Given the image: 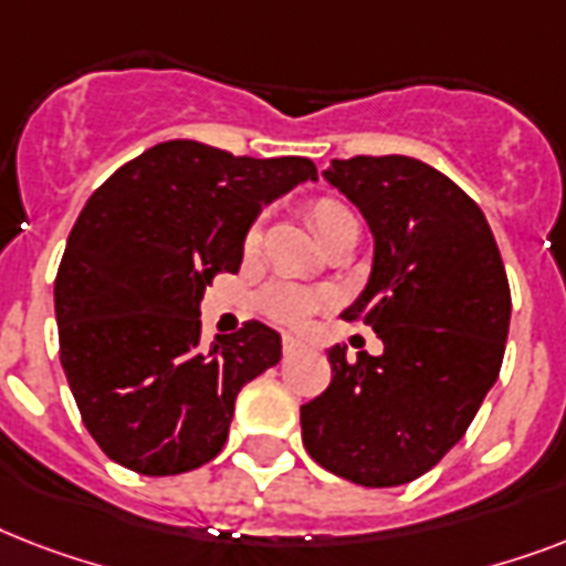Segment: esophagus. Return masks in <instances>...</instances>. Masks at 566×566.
Wrapping results in <instances>:
<instances>
[{"label": "esophagus", "instance_id": "obj_1", "mask_svg": "<svg viewBox=\"0 0 566 566\" xmlns=\"http://www.w3.org/2000/svg\"><path fill=\"white\" fill-rule=\"evenodd\" d=\"M302 349H305V344H302L300 337L284 335V340H282V353L284 355H296V353H302Z\"/></svg>", "mask_w": 566, "mask_h": 566}]
</instances>
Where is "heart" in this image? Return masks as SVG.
I'll use <instances>...</instances> for the list:
<instances>
[{
  "instance_id": "1",
  "label": "heart",
  "mask_w": 566,
  "mask_h": 566,
  "mask_svg": "<svg viewBox=\"0 0 566 566\" xmlns=\"http://www.w3.org/2000/svg\"><path fill=\"white\" fill-rule=\"evenodd\" d=\"M308 222L323 243L335 238V234L358 229L355 211L344 199H337V196H317V199H311ZM258 247H261V222H252L247 238H243V249H247V255H252ZM323 305H328V293L305 291V287H296V284H270L261 293V311L270 319H275V323H282V326H300V323H305Z\"/></svg>"
}]
</instances>
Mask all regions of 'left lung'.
<instances>
[{"label": "left lung", "instance_id": "8db88e82", "mask_svg": "<svg viewBox=\"0 0 566 566\" xmlns=\"http://www.w3.org/2000/svg\"><path fill=\"white\" fill-rule=\"evenodd\" d=\"M326 181L370 226V282L344 311L381 355L328 349L332 385L302 405V443L328 473L396 488L429 473L464 438L500 376L509 275L482 208L405 155L332 161Z\"/></svg>", "mask_w": 566, "mask_h": 566}]
</instances>
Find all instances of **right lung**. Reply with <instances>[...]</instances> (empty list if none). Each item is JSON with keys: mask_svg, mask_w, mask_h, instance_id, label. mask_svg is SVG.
<instances>
[{"mask_svg": "<svg viewBox=\"0 0 566 566\" xmlns=\"http://www.w3.org/2000/svg\"><path fill=\"white\" fill-rule=\"evenodd\" d=\"M317 179L308 158L167 140L123 164L78 213L55 279L61 367L93 440L144 475L220 455L240 387L275 367L264 323L199 344V302L238 273L264 205Z\"/></svg>", "mask_w": 566, "mask_h": 566, "instance_id": "add662e5", "label": "right lung"}]
</instances>
